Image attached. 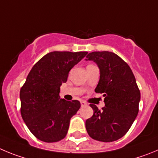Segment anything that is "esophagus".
Here are the masks:
<instances>
[{
    "mask_svg": "<svg viewBox=\"0 0 158 158\" xmlns=\"http://www.w3.org/2000/svg\"><path fill=\"white\" fill-rule=\"evenodd\" d=\"M80 103H81V106H86V102H84V101H81Z\"/></svg>",
    "mask_w": 158,
    "mask_h": 158,
    "instance_id": "obj_1",
    "label": "esophagus"
}]
</instances>
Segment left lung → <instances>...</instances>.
Listing matches in <instances>:
<instances>
[{"label": "left lung", "mask_w": 158, "mask_h": 158, "mask_svg": "<svg viewBox=\"0 0 158 158\" xmlns=\"http://www.w3.org/2000/svg\"><path fill=\"white\" fill-rule=\"evenodd\" d=\"M86 60H93L100 71L96 93L103 94L102 110L90 104L94 114L86 120V128L92 139L113 142L123 137L139 113L140 91L131 69L114 52H89Z\"/></svg>", "instance_id": "8db88e82"}]
</instances>
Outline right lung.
Returning <instances> with one entry per match:
<instances>
[{"label": "right lung", "mask_w": 158, "mask_h": 158, "mask_svg": "<svg viewBox=\"0 0 158 158\" xmlns=\"http://www.w3.org/2000/svg\"><path fill=\"white\" fill-rule=\"evenodd\" d=\"M87 53L49 52L28 74L19 94L21 115L31 133L41 141L54 143L66 136L71 118L79 109L80 102L60 98V86L67 82L71 69Z\"/></svg>", "instance_id": "obj_1"}]
</instances>
